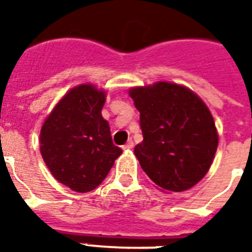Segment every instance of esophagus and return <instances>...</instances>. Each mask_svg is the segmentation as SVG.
Returning a JSON list of instances; mask_svg holds the SVG:
<instances>
[{"label": "esophagus", "mask_w": 252, "mask_h": 252, "mask_svg": "<svg viewBox=\"0 0 252 252\" xmlns=\"http://www.w3.org/2000/svg\"><path fill=\"white\" fill-rule=\"evenodd\" d=\"M133 148V142L129 140V142H126L124 146H123V150H132Z\"/></svg>", "instance_id": "1"}]
</instances>
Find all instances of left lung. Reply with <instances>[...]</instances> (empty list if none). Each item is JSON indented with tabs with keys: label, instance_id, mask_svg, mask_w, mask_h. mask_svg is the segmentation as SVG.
<instances>
[{
	"label": "left lung",
	"instance_id": "1",
	"mask_svg": "<svg viewBox=\"0 0 252 252\" xmlns=\"http://www.w3.org/2000/svg\"><path fill=\"white\" fill-rule=\"evenodd\" d=\"M140 112L143 142L135 155L144 173L166 191H185L211 167L217 144L215 120L190 89L157 82L129 90Z\"/></svg>",
	"mask_w": 252,
	"mask_h": 252
}]
</instances>
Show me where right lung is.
Masks as SVG:
<instances>
[{
  "label": "right lung",
  "mask_w": 252,
  "mask_h": 252,
  "mask_svg": "<svg viewBox=\"0 0 252 252\" xmlns=\"http://www.w3.org/2000/svg\"><path fill=\"white\" fill-rule=\"evenodd\" d=\"M105 92L90 83L68 90L40 131V153L54 178L78 193L92 191L106 178L121 148L112 142L101 110Z\"/></svg>",
  "instance_id": "obj_1"
}]
</instances>
